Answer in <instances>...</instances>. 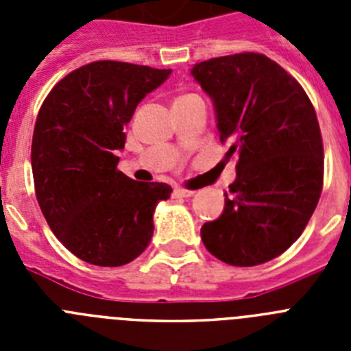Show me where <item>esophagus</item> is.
Returning <instances> with one entry per match:
<instances>
[{
	"instance_id": "obj_1",
	"label": "esophagus",
	"mask_w": 351,
	"mask_h": 351,
	"mask_svg": "<svg viewBox=\"0 0 351 351\" xmlns=\"http://www.w3.org/2000/svg\"><path fill=\"white\" fill-rule=\"evenodd\" d=\"M176 195H178V197H184V198H188V197H193L195 191H191V190H184V188H176Z\"/></svg>"
}]
</instances>
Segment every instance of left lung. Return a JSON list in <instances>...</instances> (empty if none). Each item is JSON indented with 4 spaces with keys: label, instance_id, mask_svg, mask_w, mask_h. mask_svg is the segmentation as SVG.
Returning <instances> with one entry per match:
<instances>
[{
    "label": "left lung",
    "instance_id": "obj_1",
    "mask_svg": "<svg viewBox=\"0 0 351 351\" xmlns=\"http://www.w3.org/2000/svg\"><path fill=\"white\" fill-rule=\"evenodd\" d=\"M213 100L226 156L239 154L225 209L200 230L210 255L235 267L280 256L308 225L324 186V144L302 86L267 56H223L193 64Z\"/></svg>",
    "mask_w": 351,
    "mask_h": 351
}]
</instances>
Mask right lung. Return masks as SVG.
Listing matches in <instances>:
<instances>
[{
  "instance_id": "obj_1",
  "label": "right lung",
  "mask_w": 351,
  "mask_h": 351,
  "mask_svg": "<svg viewBox=\"0 0 351 351\" xmlns=\"http://www.w3.org/2000/svg\"><path fill=\"white\" fill-rule=\"evenodd\" d=\"M172 70L96 61L56 84L33 132L31 169L36 200L60 243L84 262L119 267L153 237L165 182H138L117 170L128 125L147 93Z\"/></svg>"
}]
</instances>
